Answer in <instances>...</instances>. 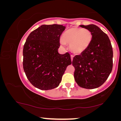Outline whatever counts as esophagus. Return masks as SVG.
Instances as JSON below:
<instances>
[{
	"instance_id": "1",
	"label": "esophagus",
	"mask_w": 121,
	"mask_h": 121,
	"mask_svg": "<svg viewBox=\"0 0 121 121\" xmlns=\"http://www.w3.org/2000/svg\"><path fill=\"white\" fill-rule=\"evenodd\" d=\"M71 61L73 60V56L72 55H71Z\"/></svg>"
}]
</instances>
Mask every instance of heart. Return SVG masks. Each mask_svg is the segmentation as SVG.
<instances>
[{
  "instance_id": "1",
  "label": "heart",
  "mask_w": 121,
  "mask_h": 121,
  "mask_svg": "<svg viewBox=\"0 0 121 121\" xmlns=\"http://www.w3.org/2000/svg\"><path fill=\"white\" fill-rule=\"evenodd\" d=\"M93 39V33L88 29L72 27L63 33L60 43L62 45H69L71 50L74 54L84 52L91 44Z\"/></svg>"
}]
</instances>
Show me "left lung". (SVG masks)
Wrapping results in <instances>:
<instances>
[{
	"label": "left lung",
	"instance_id": "1",
	"mask_svg": "<svg viewBox=\"0 0 121 121\" xmlns=\"http://www.w3.org/2000/svg\"><path fill=\"white\" fill-rule=\"evenodd\" d=\"M79 26L91 30L93 39L84 52L73 59L74 79L82 88L94 89L103 84L111 73L112 47L108 35L96 25Z\"/></svg>",
	"mask_w": 121,
	"mask_h": 121
}]
</instances>
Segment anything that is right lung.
Listing matches in <instances>:
<instances>
[{"instance_id":"1","label":"right lung","mask_w":121,"mask_h":121,"mask_svg":"<svg viewBox=\"0 0 121 121\" xmlns=\"http://www.w3.org/2000/svg\"><path fill=\"white\" fill-rule=\"evenodd\" d=\"M65 28L57 24L42 25L27 37L23 49V67L29 81L38 89L58 86L66 68L72 64L69 52H58L60 35Z\"/></svg>"}]
</instances>
